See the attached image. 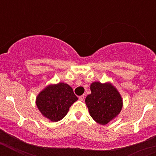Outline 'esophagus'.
<instances>
[{"mask_svg": "<svg viewBox=\"0 0 156 156\" xmlns=\"http://www.w3.org/2000/svg\"><path fill=\"white\" fill-rule=\"evenodd\" d=\"M78 99H79V100H81V101H83V100H84V95L80 96V97H78Z\"/></svg>", "mask_w": 156, "mask_h": 156, "instance_id": "34e87169", "label": "esophagus"}]
</instances>
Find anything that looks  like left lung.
<instances>
[{"label":"left lung","instance_id":"left-lung-1","mask_svg":"<svg viewBox=\"0 0 156 156\" xmlns=\"http://www.w3.org/2000/svg\"><path fill=\"white\" fill-rule=\"evenodd\" d=\"M91 94L87 96L85 103L92 119L105 125L117 117L122 111L123 100L111 83L94 81L90 84Z\"/></svg>","mask_w":156,"mask_h":156}]
</instances>
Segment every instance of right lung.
Masks as SVG:
<instances>
[{
  "instance_id": "right-lung-1",
  "label": "right lung",
  "mask_w": 156,
  "mask_h": 156,
  "mask_svg": "<svg viewBox=\"0 0 156 156\" xmlns=\"http://www.w3.org/2000/svg\"><path fill=\"white\" fill-rule=\"evenodd\" d=\"M78 100L72 88L63 82L47 86L37 94L35 103L44 117L51 122L62 120L70 106Z\"/></svg>"
}]
</instances>
